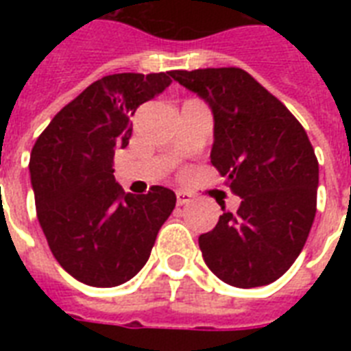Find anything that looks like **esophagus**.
<instances>
[{
    "label": "esophagus",
    "mask_w": 351,
    "mask_h": 351,
    "mask_svg": "<svg viewBox=\"0 0 351 351\" xmlns=\"http://www.w3.org/2000/svg\"><path fill=\"white\" fill-rule=\"evenodd\" d=\"M191 200H193V197L189 195V193L176 191V204H178V206H187V204L191 202Z\"/></svg>",
    "instance_id": "1"
}]
</instances>
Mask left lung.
I'll list each match as a JSON object with an SVG mask.
<instances>
[{"label":"left lung","mask_w":351,"mask_h":351,"mask_svg":"<svg viewBox=\"0 0 351 351\" xmlns=\"http://www.w3.org/2000/svg\"><path fill=\"white\" fill-rule=\"evenodd\" d=\"M171 76L211 107V164L240 197L233 213L219 202V224L198 237L204 261L237 288L275 282L299 256L315 219L319 162L304 127L239 67Z\"/></svg>","instance_id":"obj_1"}]
</instances>
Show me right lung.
I'll use <instances>...</instances> for the list:
<instances>
[{
	"label": "right lung",
	"instance_id": "1",
	"mask_svg": "<svg viewBox=\"0 0 351 351\" xmlns=\"http://www.w3.org/2000/svg\"><path fill=\"white\" fill-rule=\"evenodd\" d=\"M171 82V73L104 76L63 107L32 147L41 230L60 266L87 286L112 288L134 277L175 209L167 187L131 195L112 175L114 151L131 138V117Z\"/></svg>",
	"mask_w": 351,
	"mask_h": 351
}]
</instances>
